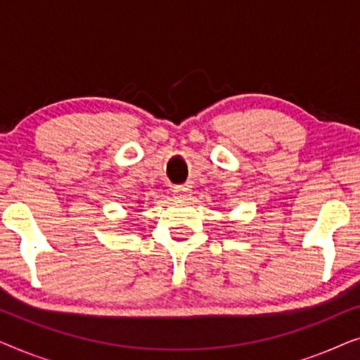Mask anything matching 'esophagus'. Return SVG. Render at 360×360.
I'll list each match as a JSON object with an SVG mask.
<instances>
[{
  "label": "esophagus",
  "instance_id": "obj_1",
  "mask_svg": "<svg viewBox=\"0 0 360 360\" xmlns=\"http://www.w3.org/2000/svg\"><path fill=\"white\" fill-rule=\"evenodd\" d=\"M190 195H191V190H190V186H188V185L175 186V188H174V196H175L176 200H180V201L188 200V198H190Z\"/></svg>",
  "mask_w": 360,
  "mask_h": 360
}]
</instances>
